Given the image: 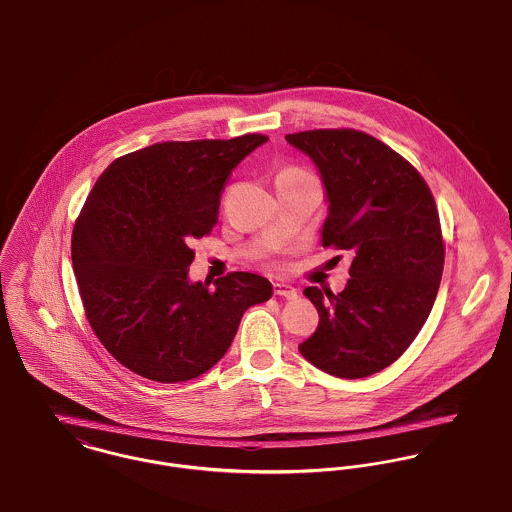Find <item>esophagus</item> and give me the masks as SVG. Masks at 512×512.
Masks as SVG:
<instances>
[{
    "label": "esophagus",
    "instance_id": "34e87169",
    "mask_svg": "<svg viewBox=\"0 0 512 512\" xmlns=\"http://www.w3.org/2000/svg\"><path fill=\"white\" fill-rule=\"evenodd\" d=\"M273 290H275L276 296H282L286 300H294L298 296V290L286 282H275L273 284Z\"/></svg>",
    "mask_w": 512,
    "mask_h": 512
}]
</instances>
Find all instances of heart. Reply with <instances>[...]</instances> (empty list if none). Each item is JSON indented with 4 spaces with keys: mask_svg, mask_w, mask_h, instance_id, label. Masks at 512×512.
Masks as SVG:
<instances>
[{
    "mask_svg": "<svg viewBox=\"0 0 512 512\" xmlns=\"http://www.w3.org/2000/svg\"><path fill=\"white\" fill-rule=\"evenodd\" d=\"M304 175H308V173H304L302 169L286 167V169H282V171L276 175V179H292V177H304Z\"/></svg>",
    "mask_w": 512,
    "mask_h": 512,
    "instance_id": "1",
    "label": "heart"
}]
</instances>
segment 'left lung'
Instances as JSON below:
<instances>
[{"label": "left lung", "mask_w": 512, "mask_h": 512, "mask_svg": "<svg viewBox=\"0 0 512 512\" xmlns=\"http://www.w3.org/2000/svg\"><path fill=\"white\" fill-rule=\"evenodd\" d=\"M319 169L329 212L321 245L351 251L343 292L308 286L319 323L298 349L337 378H364L395 362L433 310L444 241L433 193L384 142L353 128L288 134Z\"/></svg>", "instance_id": "obj_1"}]
</instances>
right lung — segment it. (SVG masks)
Instances as JSON below:
<instances>
[{"label":"right lung","instance_id":"right-lung-1","mask_svg":"<svg viewBox=\"0 0 512 512\" xmlns=\"http://www.w3.org/2000/svg\"><path fill=\"white\" fill-rule=\"evenodd\" d=\"M269 138L161 142L115 159L72 234L87 321L122 366L161 384L197 378L230 349L247 308L273 286L253 273L191 282L193 241L218 222L237 163Z\"/></svg>","mask_w":512,"mask_h":512}]
</instances>
